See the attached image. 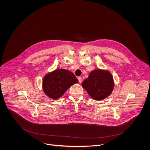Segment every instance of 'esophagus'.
Instances as JSON below:
<instances>
[{"instance_id": "34e87169", "label": "esophagus", "mask_w": 150, "mask_h": 150, "mask_svg": "<svg viewBox=\"0 0 150 150\" xmlns=\"http://www.w3.org/2000/svg\"><path fill=\"white\" fill-rule=\"evenodd\" d=\"M78 79L79 83H81V82L82 81V78H81V77H78Z\"/></svg>"}]
</instances>
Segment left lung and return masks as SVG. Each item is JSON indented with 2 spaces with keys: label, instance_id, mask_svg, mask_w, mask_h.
Here are the masks:
<instances>
[{
  "label": "left lung",
  "instance_id": "obj_1",
  "mask_svg": "<svg viewBox=\"0 0 150 150\" xmlns=\"http://www.w3.org/2000/svg\"><path fill=\"white\" fill-rule=\"evenodd\" d=\"M81 86L93 99L101 100L111 93L114 84L110 72L95 69L83 81Z\"/></svg>",
  "mask_w": 150,
  "mask_h": 150
}]
</instances>
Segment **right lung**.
Wrapping results in <instances>:
<instances>
[{
	"mask_svg": "<svg viewBox=\"0 0 150 150\" xmlns=\"http://www.w3.org/2000/svg\"><path fill=\"white\" fill-rule=\"evenodd\" d=\"M78 82L74 74L67 69H58L48 73L43 81V91L51 98L57 99L73 84Z\"/></svg>",
	"mask_w": 150,
	"mask_h": 150,
	"instance_id": "add662e5",
	"label": "right lung"
}]
</instances>
